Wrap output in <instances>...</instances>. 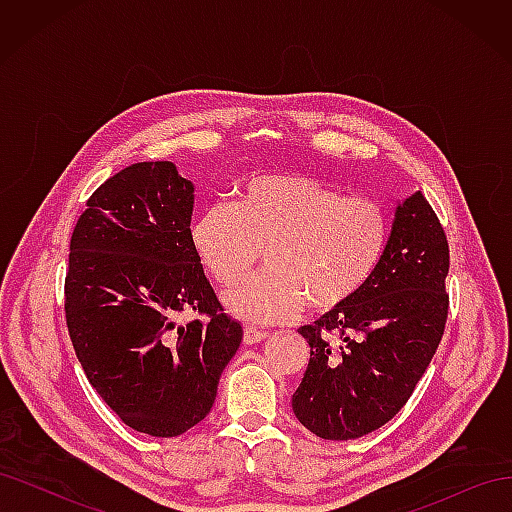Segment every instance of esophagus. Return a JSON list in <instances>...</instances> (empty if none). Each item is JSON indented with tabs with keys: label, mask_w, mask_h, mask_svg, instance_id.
Listing matches in <instances>:
<instances>
[{
	"label": "esophagus",
	"mask_w": 512,
	"mask_h": 512,
	"mask_svg": "<svg viewBox=\"0 0 512 512\" xmlns=\"http://www.w3.org/2000/svg\"><path fill=\"white\" fill-rule=\"evenodd\" d=\"M269 333L267 331H258L254 327H245L243 329V344L245 346H252V344H260L262 339H267Z\"/></svg>",
	"instance_id": "esophagus-1"
}]
</instances>
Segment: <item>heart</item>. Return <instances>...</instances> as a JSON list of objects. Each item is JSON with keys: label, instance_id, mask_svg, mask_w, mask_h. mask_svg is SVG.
Instances as JSON below:
<instances>
[{"label": "heart", "instance_id": "heart-1", "mask_svg": "<svg viewBox=\"0 0 512 512\" xmlns=\"http://www.w3.org/2000/svg\"><path fill=\"white\" fill-rule=\"evenodd\" d=\"M389 243L378 205L299 173L245 179L235 203H211L190 224V245L220 286H235L265 250L267 269L224 303L254 324L288 322L309 303L329 314L354 301Z\"/></svg>", "mask_w": 512, "mask_h": 512}]
</instances>
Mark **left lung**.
Here are the masks:
<instances>
[{"mask_svg": "<svg viewBox=\"0 0 512 512\" xmlns=\"http://www.w3.org/2000/svg\"><path fill=\"white\" fill-rule=\"evenodd\" d=\"M448 243L421 192L397 200L389 243L363 292L301 327L309 363L292 412L324 440H354L404 408L448 314Z\"/></svg>", "mask_w": 512, "mask_h": 512, "instance_id": "1", "label": "left lung"}]
</instances>
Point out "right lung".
Masks as SVG:
<instances>
[{
  "instance_id": "1",
  "label": "right lung",
  "mask_w": 512,
  "mask_h": 512,
  "mask_svg": "<svg viewBox=\"0 0 512 512\" xmlns=\"http://www.w3.org/2000/svg\"><path fill=\"white\" fill-rule=\"evenodd\" d=\"M192 211L173 162H138L91 194L70 239L74 352L121 421L156 438L203 421L243 339L190 245ZM181 311L208 320L179 325Z\"/></svg>"
}]
</instances>
